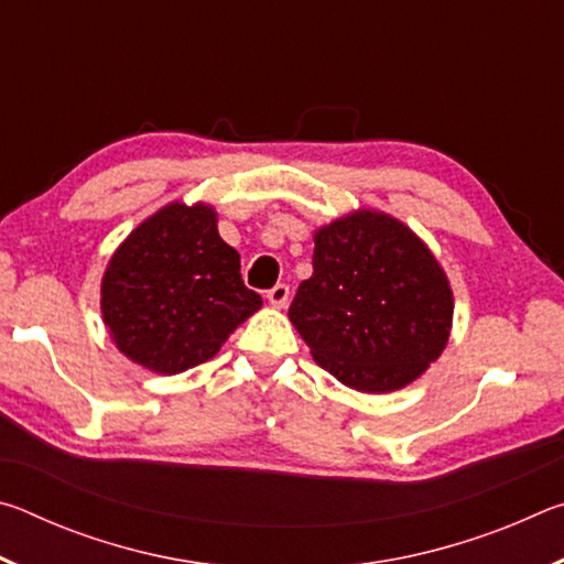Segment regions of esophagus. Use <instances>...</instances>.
<instances>
[{
	"mask_svg": "<svg viewBox=\"0 0 564 564\" xmlns=\"http://www.w3.org/2000/svg\"><path fill=\"white\" fill-rule=\"evenodd\" d=\"M265 299H269V303L275 305V308H283V305L291 299V289L285 283H275L273 289L265 293Z\"/></svg>",
	"mask_w": 564,
	"mask_h": 564,
	"instance_id": "esophagus-1",
	"label": "esophagus"
}]
</instances>
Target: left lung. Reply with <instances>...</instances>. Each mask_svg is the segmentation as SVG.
<instances>
[{"mask_svg":"<svg viewBox=\"0 0 564 564\" xmlns=\"http://www.w3.org/2000/svg\"><path fill=\"white\" fill-rule=\"evenodd\" d=\"M289 316L321 368L362 393H388L443 352L453 293L408 226L360 212L316 234L313 275Z\"/></svg>","mask_w":564,"mask_h":564,"instance_id":"left-lung-1","label":"left lung"}]
</instances>
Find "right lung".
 <instances>
[{
	"label": "right lung",
	"instance_id": "add662e5",
	"mask_svg": "<svg viewBox=\"0 0 564 564\" xmlns=\"http://www.w3.org/2000/svg\"><path fill=\"white\" fill-rule=\"evenodd\" d=\"M259 308L241 259L202 204L161 208L119 246L101 281L104 323L117 348L164 376L214 358Z\"/></svg>",
	"mask_w": 564,
	"mask_h": 564
}]
</instances>
